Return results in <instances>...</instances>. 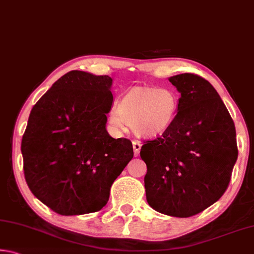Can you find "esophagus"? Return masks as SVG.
Wrapping results in <instances>:
<instances>
[{
  "mask_svg": "<svg viewBox=\"0 0 254 254\" xmlns=\"http://www.w3.org/2000/svg\"><path fill=\"white\" fill-rule=\"evenodd\" d=\"M133 151H134V156L137 157V154L140 153V150H141V142H139V141H133Z\"/></svg>",
  "mask_w": 254,
  "mask_h": 254,
  "instance_id": "obj_1",
  "label": "esophagus"
}]
</instances>
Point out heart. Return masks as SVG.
Returning <instances> with one entry per match:
<instances>
[{"label":"heart","mask_w":254,"mask_h":254,"mask_svg":"<svg viewBox=\"0 0 254 254\" xmlns=\"http://www.w3.org/2000/svg\"><path fill=\"white\" fill-rule=\"evenodd\" d=\"M178 109L179 98L171 89L137 86L110 110L109 123L117 131H126L127 123L136 135L158 136L174 126Z\"/></svg>","instance_id":"heart-1"}]
</instances>
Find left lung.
<instances>
[{
	"label": "left lung",
	"mask_w": 254,
	"mask_h": 254,
	"mask_svg": "<svg viewBox=\"0 0 254 254\" xmlns=\"http://www.w3.org/2000/svg\"><path fill=\"white\" fill-rule=\"evenodd\" d=\"M182 94L168 131L145 141L140 156L148 204L157 212L190 217L217 201L238 159L234 122L209 81L195 74L169 78Z\"/></svg>",
	"instance_id": "8db88e82"
}]
</instances>
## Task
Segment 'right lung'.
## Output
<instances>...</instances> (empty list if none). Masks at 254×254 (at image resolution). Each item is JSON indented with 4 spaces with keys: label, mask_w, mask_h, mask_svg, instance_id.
<instances>
[{
    "label": "right lung",
    "mask_w": 254,
    "mask_h": 254,
    "mask_svg": "<svg viewBox=\"0 0 254 254\" xmlns=\"http://www.w3.org/2000/svg\"><path fill=\"white\" fill-rule=\"evenodd\" d=\"M110 76L71 70L32 107L21 143L30 190L60 215L94 213L133 158L128 139H113L106 114L113 102Z\"/></svg>",
    "instance_id": "add662e5"
}]
</instances>
